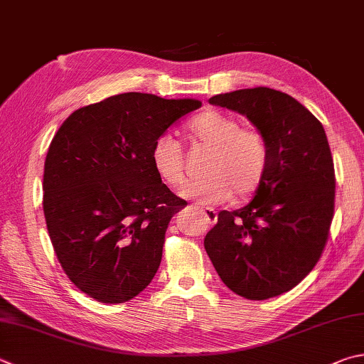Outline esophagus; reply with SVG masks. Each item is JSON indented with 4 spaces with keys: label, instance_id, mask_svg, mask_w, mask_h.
<instances>
[{
    "label": "esophagus",
    "instance_id": "esophagus-1",
    "mask_svg": "<svg viewBox=\"0 0 364 364\" xmlns=\"http://www.w3.org/2000/svg\"><path fill=\"white\" fill-rule=\"evenodd\" d=\"M197 208H199V211L203 215L205 220H207L210 224H215L216 223L218 215H216L215 208H211V207H197Z\"/></svg>",
    "mask_w": 364,
    "mask_h": 364
}]
</instances>
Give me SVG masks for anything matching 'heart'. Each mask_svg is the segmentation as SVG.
<instances>
[{
    "label": "heart",
    "instance_id": "obj_1",
    "mask_svg": "<svg viewBox=\"0 0 364 364\" xmlns=\"http://www.w3.org/2000/svg\"><path fill=\"white\" fill-rule=\"evenodd\" d=\"M189 135L211 149L202 181L189 183L180 196L199 205L226 202L232 193L245 197L253 193L267 171L269 146L264 135L253 127H240L237 119L218 111H203L188 124ZM151 164L167 186L184 181V159L180 143L161 135L151 148Z\"/></svg>",
    "mask_w": 364,
    "mask_h": 364
}]
</instances>
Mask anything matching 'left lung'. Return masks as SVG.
I'll return each mask as SVG.
<instances>
[{"label":"left lung","instance_id":"1","mask_svg":"<svg viewBox=\"0 0 364 364\" xmlns=\"http://www.w3.org/2000/svg\"><path fill=\"white\" fill-rule=\"evenodd\" d=\"M247 116L269 146L255 199L218 215L203 245L224 285L262 301L293 289L315 267L334 213V164L321 122L293 97L269 87L211 97Z\"/></svg>","mask_w":364,"mask_h":364}]
</instances>
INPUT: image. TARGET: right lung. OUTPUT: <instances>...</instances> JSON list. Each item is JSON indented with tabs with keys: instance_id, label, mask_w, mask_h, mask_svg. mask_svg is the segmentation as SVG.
<instances>
[{
	"instance_id": "add662e5",
	"label": "right lung",
	"mask_w": 364,
	"mask_h": 364,
	"mask_svg": "<svg viewBox=\"0 0 364 364\" xmlns=\"http://www.w3.org/2000/svg\"><path fill=\"white\" fill-rule=\"evenodd\" d=\"M202 107L127 92L79 108L50 141L43 210L65 274L98 302L140 294L161 266L165 230L186 200L156 175L151 148Z\"/></svg>"
}]
</instances>
